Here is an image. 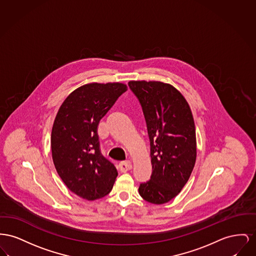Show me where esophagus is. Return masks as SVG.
I'll use <instances>...</instances> for the list:
<instances>
[{"label": "esophagus", "mask_w": 256, "mask_h": 256, "mask_svg": "<svg viewBox=\"0 0 256 256\" xmlns=\"http://www.w3.org/2000/svg\"><path fill=\"white\" fill-rule=\"evenodd\" d=\"M120 168L122 172H126L127 170H130L132 168V162L130 161L122 162L120 164Z\"/></svg>", "instance_id": "1"}]
</instances>
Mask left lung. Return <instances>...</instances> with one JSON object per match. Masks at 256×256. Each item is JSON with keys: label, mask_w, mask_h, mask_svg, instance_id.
I'll list each match as a JSON object with an SVG mask.
<instances>
[{"label": "left lung", "mask_w": 256, "mask_h": 256, "mask_svg": "<svg viewBox=\"0 0 256 256\" xmlns=\"http://www.w3.org/2000/svg\"><path fill=\"white\" fill-rule=\"evenodd\" d=\"M148 126L152 174L138 192L146 202H170L188 182L196 159V136L188 102L170 84L130 81Z\"/></svg>", "instance_id": "obj_1"}]
</instances>
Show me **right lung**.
<instances>
[{
  "instance_id": "right-lung-1",
  "label": "right lung",
  "mask_w": 256,
  "mask_h": 256,
  "mask_svg": "<svg viewBox=\"0 0 256 256\" xmlns=\"http://www.w3.org/2000/svg\"><path fill=\"white\" fill-rule=\"evenodd\" d=\"M127 90L123 82H90L68 95L54 118L51 149L54 168L72 192L84 200H99L112 190L114 166L99 149L100 120Z\"/></svg>"
}]
</instances>
